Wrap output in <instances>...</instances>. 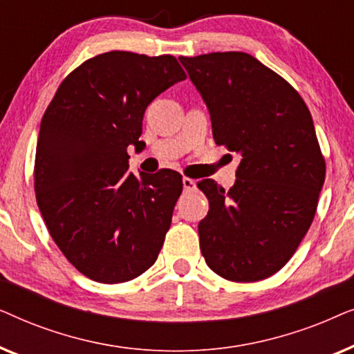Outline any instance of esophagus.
Masks as SVG:
<instances>
[{"label": "esophagus", "mask_w": 354, "mask_h": 354, "mask_svg": "<svg viewBox=\"0 0 354 354\" xmlns=\"http://www.w3.org/2000/svg\"><path fill=\"white\" fill-rule=\"evenodd\" d=\"M182 182H183V190H185V192H190L196 187L195 180H193V178H190V177H183Z\"/></svg>", "instance_id": "34e87169"}]
</instances>
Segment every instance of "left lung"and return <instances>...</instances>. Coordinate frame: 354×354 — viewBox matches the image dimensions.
Returning a JSON list of instances; mask_svg holds the SVG:
<instances>
[{"mask_svg": "<svg viewBox=\"0 0 354 354\" xmlns=\"http://www.w3.org/2000/svg\"><path fill=\"white\" fill-rule=\"evenodd\" d=\"M209 109L216 145L239 153L229 192L196 185L209 201L198 224L206 264L232 282L268 279L288 263L311 227L326 159L306 103L248 53L178 57Z\"/></svg>", "mask_w": 354, "mask_h": 354, "instance_id": "obj_1", "label": "left lung"}]
</instances>
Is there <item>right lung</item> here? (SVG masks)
<instances>
[{
	"label": "right lung",
	"instance_id": "add662e5",
	"mask_svg": "<svg viewBox=\"0 0 354 354\" xmlns=\"http://www.w3.org/2000/svg\"><path fill=\"white\" fill-rule=\"evenodd\" d=\"M187 75L171 55L108 51L75 67L43 114L33 188L46 229L95 282H129L158 259L180 196V174L129 172L143 114Z\"/></svg>",
	"mask_w": 354,
	"mask_h": 354
}]
</instances>
